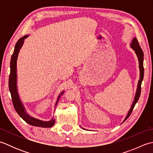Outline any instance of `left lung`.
Returning <instances> with one entry per match:
<instances>
[{
    "label": "left lung",
    "instance_id": "obj_1",
    "mask_svg": "<svg viewBox=\"0 0 153 153\" xmlns=\"http://www.w3.org/2000/svg\"><path fill=\"white\" fill-rule=\"evenodd\" d=\"M131 47L134 50L135 53L137 55V56L138 58V60H139V71H140V77H139V80L137 84V91H136V93H135V96L134 98V102L132 103V105L131 106L130 110H129L128 114H127L126 118L123 120V122H124L126 120L129 118V116L131 115V114L133 111V110L134 108V106L135 105V104L137 102L138 100L139 99V97H140L141 95V83L143 79V77H144V68H143V56H144V54L141 48L139 45L137 39L135 37L133 39L132 42L131 43Z\"/></svg>",
    "mask_w": 153,
    "mask_h": 153
}]
</instances>
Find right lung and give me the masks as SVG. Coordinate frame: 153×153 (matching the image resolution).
Returning a JSON list of instances; mask_svg holds the SVG:
<instances>
[{"label": "right lung", "instance_id": "1", "mask_svg": "<svg viewBox=\"0 0 153 153\" xmlns=\"http://www.w3.org/2000/svg\"><path fill=\"white\" fill-rule=\"evenodd\" d=\"M29 35H26L23 37L20 38L16 43L14 51L13 53L11 60H10V74L9 76V80H8V84H9V91L10 92L11 97H12V100L13 105H14V108L16 111L19 114V116L24 120L25 122H27L29 124L33 126L37 127H41V128H51L53 126L55 122V120L52 118L49 121L45 122L43 120H38L37 118H33V117L28 115V114L26 112L24 105L20 99L18 93L17 89V59L18 56V54L19 50L21 49L23 44L24 43V40L28 37ZM64 91H62L58 97V99L56 102V106L58 103V100H59L60 96H62L64 94Z\"/></svg>", "mask_w": 153, "mask_h": 153}]
</instances>
